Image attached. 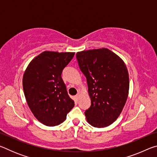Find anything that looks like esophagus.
I'll list each match as a JSON object with an SVG mask.
<instances>
[{
	"instance_id": "esophagus-1",
	"label": "esophagus",
	"mask_w": 157,
	"mask_h": 157,
	"mask_svg": "<svg viewBox=\"0 0 157 157\" xmlns=\"http://www.w3.org/2000/svg\"><path fill=\"white\" fill-rule=\"evenodd\" d=\"M79 97H80V94H78L75 95V99L76 100H78L79 99Z\"/></svg>"
}]
</instances>
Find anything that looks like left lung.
<instances>
[{
    "mask_svg": "<svg viewBox=\"0 0 157 157\" xmlns=\"http://www.w3.org/2000/svg\"><path fill=\"white\" fill-rule=\"evenodd\" d=\"M86 78L91 106L85 111L95 127L110 125L120 115L129 93V74L121 58L107 48L84 50L76 54Z\"/></svg>",
    "mask_w": 157,
    "mask_h": 157,
    "instance_id": "1",
    "label": "left lung"
}]
</instances>
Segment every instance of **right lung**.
Returning a JSON list of instances; mask_svg holds the SVG:
<instances>
[{
	"mask_svg": "<svg viewBox=\"0 0 157 157\" xmlns=\"http://www.w3.org/2000/svg\"><path fill=\"white\" fill-rule=\"evenodd\" d=\"M75 52L45 51L29 63L23 78L27 103L34 116L47 126L65 121L75 103L69 97L62 73Z\"/></svg>",
	"mask_w": 157,
	"mask_h": 157,
	"instance_id": "right-lung-1",
	"label": "right lung"
}]
</instances>
